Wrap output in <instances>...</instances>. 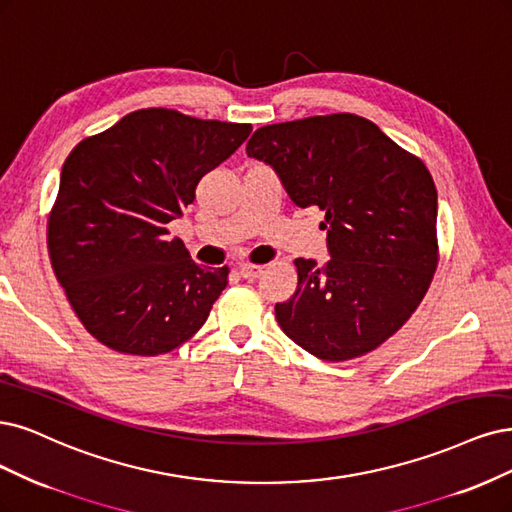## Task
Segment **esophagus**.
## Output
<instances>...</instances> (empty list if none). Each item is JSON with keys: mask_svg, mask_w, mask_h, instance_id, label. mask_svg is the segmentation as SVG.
<instances>
[{"mask_svg": "<svg viewBox=\"0 0 512 512\" xmlns=\"http://www.w3.org/2000/svg\"><path fill=\"white\" fill-rule=\"evenodd\" d=\"M260 273H262V269H260V267H254V264H243V267H239V275H241L243 279H248V281L258 279Z\"/></svg>", "mask_w": 512, "mask_h": 512, "instance_id": "34e87169", "label": "esophagus"}]
</instances>
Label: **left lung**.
<instances>
[{
    "mask_svg": "<svg viewBox=\"0 0 512 512\" xmlns=\"http://www.w3.org/2000/svg\"><path fill=\"white\" fill-rule=\"evenodd\" d=\"M245 152L275 171L296 207L324 211L330 260H294L296 292L275 305L281 330L328 362L377 349L436 271L438 199L426 165L356 114L262 127Z\"/></svg>",
    "mask_w": 512,
    "mask_h": 512,
    "instance_id": "left-lung-1",
    "label": "left lung"
}]
</instances>
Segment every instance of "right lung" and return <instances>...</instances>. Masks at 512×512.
<instances>
[{"label":"right lung","instance_id":"right-lung-1","mask_svg":"<svg viewBox=\"0 0 512 512\" xmlns=\"http://www.w3.org/2000/svg\"><path fill=\"white\" fill-rule=\"evenodd\" d=\"M250 133L252 125L148 108L69 152L48 218V252L69 303L99 343L158 356L205 324L228 269L199 267L167 224Z\"/></svg>","mask_w":512,"mask_h":512}]
</instances>
